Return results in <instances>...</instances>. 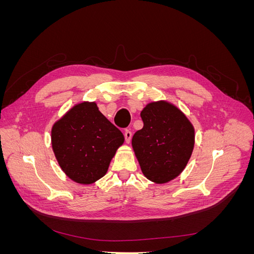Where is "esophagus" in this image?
<instances>
[{"label":"esophagus","instance_id":"34e87169","mask_svg":"<svg viewBox=\"0 0 254 254\" xmlns=\"http://www.w3.org/2000/svg\"><path fill=\"white\" fill-rule=\"evenodd\" d=\"M124 135H125V141H126V143H130V141H131V137H132L131 131H130V130H125Z\"/></svg>","mask_w":254,"mask_h":254}]
</instances>
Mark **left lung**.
I'll list each match as a JSON object with an SVG mask.
<instances>
[{
  "label": "left lung",
  "instance_id": "1",
  "mask_svg": "<svg viewBox=\"0 0 254 254\" xmlns=\"http://www.w3.org/2000/svg\"><path fill=\"white\" fill-rule=\"evenodd\" d=\"M144 126L132 136L142 173L155 183H166L186 168L195 144L194 126L166 101L152 102L141 111Z\"/></svg>",
  "mask_w": 254,
  "mask_h": 254
}]
</instances>
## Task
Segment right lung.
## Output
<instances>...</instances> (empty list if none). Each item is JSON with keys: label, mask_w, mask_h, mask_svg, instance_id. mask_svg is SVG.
Returning <instances> with one entry per match:
<instances>
[{"label": "right lung", "mask_w": 254, "mask_h": 254, "mask_svg": "<svg viewBox=\"0 0 254 254\" xmlns=\"http://www.w3.org/2000/svg\"><path fill=\"white\" fill-rule=\"evenodd\" d=\"M51 139L61 170L80 184L104 177L125 140L94 102H82L68 110L53 125Z\"/></svg>", "instance_id": "right-lung-1"}]
</instances>
